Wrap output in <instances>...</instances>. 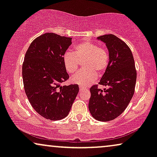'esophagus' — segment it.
Listing matches in <instances>:
<instances>
[{
    "mask_svg": "<svg viewBox=\"0 0 157 157\" xmlns=\"http://www.w3.org/2000/svg\"><path fill=\"white\" fill-rule=\"evenodd\" d=\"M85 90H88V88L84 87V86H80V91H85Z\"/></svg>",
    "mask_w": 157,
    "mask_h": 157,
    "instance_id": "obj_1",
    "label": "esophagus"
}]
</instances>
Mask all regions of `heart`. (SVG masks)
<instances>
[{
  "label": "heart",
  "instance_id": "b5f03b06",
  "mask_svg": "<svg viewBox=\"0 0 157 157\" xmlns=\"http://www.w3.org/2000/svg\"><path fill=\"white\" fill-rule=\"evenodd\" d=\"M65 69L70 75L76 73L82 63V71L75 75L71 81L82 86H89L96 80L98 75L105 72L109 64V53L105 48L91 41L75 45L74 52H67L63 56Z\"/></svg>",
  "mask_w": 157,
  "mask_h": 157
}]
</instances>
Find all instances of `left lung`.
Listing matches in <instances>:
<instances>
[{
    "mask_svg": "<svg viewBox=\"0 0 157 157\" xmlns=\"http://www.w3.org/2000/svg\"><path fill=\"white\" fill-rule=\"evenodd\" d=\"M97 39L104 42L109 52V64L99 84L90 89L89 109L99 121L114 120L125 111L134 95L136 70L132 52L127 44L117 36L105 35Z\"/></svg>",
    "mask_w": 157,
    "mask_h": 157,
    "instance_id": "obj_1",
    "label": "left lung"
}]
</instances>
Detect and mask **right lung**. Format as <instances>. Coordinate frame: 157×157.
<instances>
[{"label":"right lung","instance_id":"right-lung-1","mask_svg":"<svg viewBox=\"0 0 157 157\" xmlns=\"http://www.w3.org/2000/svg\"><path fill=\"white\" fill-rule=\"evenodd\" d=\"M71 44V37L45 33L32 41L25 55V92L33 109L47 120L66 117L78 94L77 84L62 86L69 78L63 56Z\"/></svg>","mask_w":157,"mask_h":157}]
</instances>
